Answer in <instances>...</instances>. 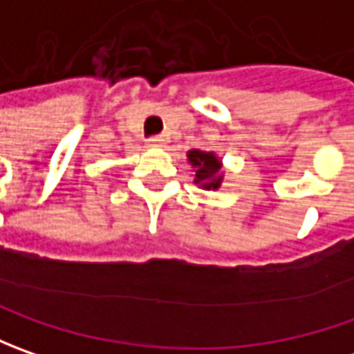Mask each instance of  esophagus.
<instances>
[{
    "instance_id": "34e87169",
    "label": "esophagus",
    "mask_w": 354,
    "mask_h": 354,
    "mask_svg": "<svg viewBox=\"0 0 354 354\" xmlns=\"http://www.w3.org/2000/svg\"><path fill=\"white\" fill-rule=\"evenodd\" d=\"M147 145H151V147H163V145H165V138H161V136H153V138H149V140H147Z\"/></svg>"
}]
</instances>
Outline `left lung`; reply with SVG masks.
I'll return each mask as SVG.
<instances>
[{
	"label": "left lung",
	"instance_id": "1",
	"mask_svg": "<svg viewBox=\"0 0 354 354\" xmlns=\"http://www.w3.org/2000/svg\"><path fill=\"white\" fill-rule=\"evenodd\" d=\"M189 163L195 169V183L207 191H216L223 183V163L212 151H203V149H191L189 153Z\"/></svg>",
	"mask_w": 354,
	"mask_h": 354
}]
</instances>
